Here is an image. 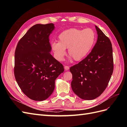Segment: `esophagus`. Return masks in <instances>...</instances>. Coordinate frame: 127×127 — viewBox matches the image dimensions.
Segmentation results:
<instances>
[{"mask_svg": "<svg viewBox=\"0 0 127 127\" xmlns=\"http://www.w3.org/2000/svg\"><path fill=\"white\" fill-rule=\"evenodd\" d=\"M64 69L66 70H68L69 69V66H64Z\"/></svg>", "mask_w": 127, "mask_h": 127, "instance_id": "esophagus-1", "label": "esophagus"}]
</instances>
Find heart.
<instances>
[{
  "instance_id": "b5f03b06",
  "label": "heart",
  "mask_w": 127,
  "mask_h": 127,
  "mask_svg": "<svg viewBox=\"0 0 127 127\" xmlns=\"http://www.w3.org/2000/svg\"><path fill=\"white\" fill-rule=\"evenodd\" d=\"M96 35L93 30L71 28L61 32L58 42H53L51 49L55 58L62 61L68 49L69 55L75 61L83 60L91 52L95 42Z\"/></svg>"
}]
</instances>
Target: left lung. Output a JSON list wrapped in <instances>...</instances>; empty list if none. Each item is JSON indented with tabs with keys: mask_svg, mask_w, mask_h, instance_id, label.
<instances>
[{
	"mask_svg": "<svg viewBox=\"0 0 127 127\" xmlns=\"http://www.w3.org/2000/svg\"><path fill=\"white\" fill-rule=\"evenodd\" d=\"M97 42L85 59L69 69L72 75L71 88L80 98L92 100L106 88L113 71L112 44L97 26Z\"/></svg>",
	"mask_w": 127,
	"mask_h": 127,
	"instance_id": "1",
	"label": "left lung"
}]
</instances>
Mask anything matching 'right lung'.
Listing matches in <instances>:
<instances>
[{"mask_svg":"<svg viewBox=\"0 0 127 127\" xmlns=\"http://www.w3.org/2000/svg\"><path fill=\"white\" fill-rule=\"evenodd\" d=\"M54 29L53 23L34 25L15 50V79L24 94L34 101L47 99L55 90L56 78L64 71L63 65L50 53L49 36Z\"/></svg>","mask_w":127,"mask_h":127,"instance_id":"1","label":"right lung"}]
</instances>
